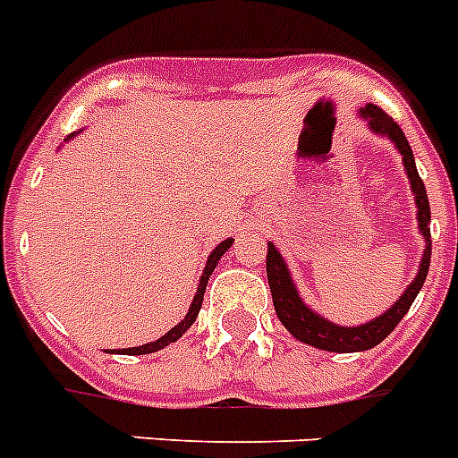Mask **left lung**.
<instances>
[{
	"instance_id": "8db88e82",
	"label": "left lung",
	"mask_w": 458,
	"mask_h": 458,
	"mask_svg": "<svg viewBox=\"0 0 458 458\" xmlns=\"http://www.w3.org/2000/svg\"><path fill=\"white\" fill-rule=\"evenodd\" d=\"M359 116L368 123V130L377 137H386L391 144L395 146V151L401 153L403 167H405L407 182H410V191L414 195V205H417V225L419 233L424 237L426 247L419 260V270L414 275L412 284L398 295V301L379 317L370 318L368 324L359 326H340L330 318L321 317L314 312L312 307L307 305L301 298V291L295 286L291 270H288L286 260L279 253V249L267 242V282H270L272 302H275V312L284 328L291 333L298 342H305L310 347L324 349V352L335 353H352V352H368V349L377 347L384 337L389 335L395 326L401 324V318L405 317L407 310L412 307L414 298L421 291L428 275V265H431V207H428V195H426V186L421 182V176L414 165L412 148L407 144L405 134L398 128V123L391 116H386L379 106L366 105L359 109Z\"/></svg>"
}]
</instances>
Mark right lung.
Masks as SVG:
<instances>
[{
    "label": "right lung",
    "instance_id": "right-lung-1",
    "mask_svg": "<svg viewBox=\"0 0 458 458\" xmlns=\"http://www.w3.org/2000/svg\"><path fill=\"white\" fill-rule=\"evenodd\" d=\"M79 132H81V130H79ZM79 132H72L64 141L74 140V137ZM233 242H235V240H233V237H228V240H223L221 244H218V247H214V251L209 253V259H207L205 270H202V276H199L198 291H195V295H193V302H191V307H188L186 317H183L182 321H179V324L174 326V328L167 330V333H165L163 337H157L156 342H146V344H140V347L111 349L109 353H128V356H141V353L160 352V349H165V347H167V344H172V342L179 340V337H182L183 333H186V330L195 324V318H198V314H199V307H202V298H205V288H207V282H209L211 272H214V267H216V265H218V260H221L223 253H225L230 247H233Z\"/></svg>",
    "mask_w": 458,
    "mask_h": 458
}]
</instances>
